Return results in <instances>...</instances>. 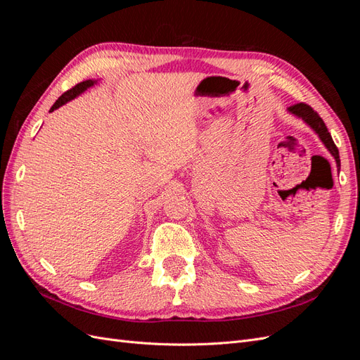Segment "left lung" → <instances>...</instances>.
Listing matches in <instances>:
<instances>
[{
    "instance_id": "1",
    "label": "left lung",
    "mask_w": 360,
    "mask_h": 360,
    "mask_svg": "<svg viewBox=\"0 0 360 360\" xmlns=\"http://www.w3.org/2000/svg\"><path fill=\"white\" fill-rule=\"evenodd\" d=\"M287 111L290 114H292L294 117L303 120V123L307 124V126H309L314 130L315 135L320 138L323 146L328 148L329 153L333 156V159L336 162V167H338V169H340V167H341L340 153H338V148H336V146L333 143V139H332V136L329 134L328 127H326L324 122L321 120V117L317 112H315L312 108L309 105H307V103H296V105L290 106Z\"/></svg>"
}]
</instances>
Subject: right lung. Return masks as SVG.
<instances>
[{"label": "right lung", "mask_w": 360, "mask_h": 360, "mask_svg": "<svg viewBox=\"0 0 360 360\" xmlns=\"http://www.w3.org/2000/svg\"><path fill=\"white\" fill-rule=\"evenodd\" d=\"M96 84H97V81H96V79H89V81H84V82H79L78 85H75L73 89H70L69 91H66V93H64L63 96H60V97H58V101L52 105V108H51V111H49V112H53L56 110H58L60 106L66 105L68 102L73 101L75 97L81 96L85 90L91 89V86H93V85H96Z\"/></svg>", "instance_id": "add662e5"}]
</instances>
